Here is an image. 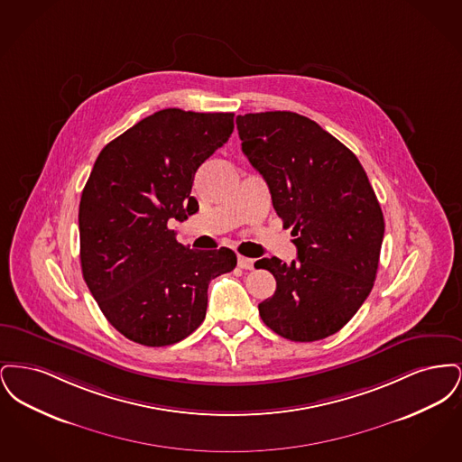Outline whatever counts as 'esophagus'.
<instances>
[{
	"label": "esophagus",
	"instance_id": "esophagus-1",
	"mask_svg": "<svg viewBox=\"0 0 462 462\" xmlns=\"http://www.w3.org/2000/svg\"><path fill=\"white\" fill-rule=\"evenodd\" d=\"M237 263H239V266L244 268V270H253V266H254V262H253L251 258H245V256H239V258H237Z\"/></svg>",
	"mask_w": 462,
	"mask_h": 462
}]
</instances>
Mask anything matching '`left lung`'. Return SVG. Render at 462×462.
I'll return each mask as SVG.
<instances>
[{
    "instance_id": "8db88e82",
    "label": "left lung",
    "mask_w": 462,
    "mask_h": 462,
    "mask_svg": "<svg viewBox=\"0 0 462 462\" xmlns=\"http://www.w3.org/2000/svg\"><path fill=\"white\" fill-rule=\"evenodd\" d=\"M242 152L263 176L298 249L291 264L263 258L277 289L258 305L264 324L291 341L341 329L375 281L384 218L360 161L315 121L289 110L236 119Z\"/></svg>"
}]
</instances>
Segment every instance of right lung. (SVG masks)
Returning <instances> with one entry per match:
<instances>
[{"mask_svg":"<svg viewBox=\"0 0 462 462\" xmlns=\"http://www.w3.org/2000/svg\"><path fill=\"white\" fill-rule=\"evenodd\" d=\"M232 112L162 109L97 157L79 202L81 270L110 324L143 346H168L202 324L211 279L232 272V249L194 251L168 221L198 213L199 166L230 138Z\"/></svg>","mask_w":462,"mask_h":462,"instance_id":"right-lung-1","label":"right lung"}]
</instances>
